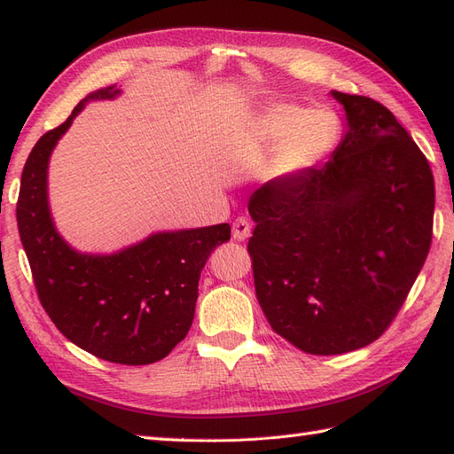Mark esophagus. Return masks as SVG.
I'll return each instance as SVG.
<instances>
[{"label":"esophagus","mask_w":454,"mask_h":454,"mask_svg":"<svg viewBox=\"0 0 454 454\" xmlns=\"http://www.w3.org/2000/svg\"><path fill=\"white\" fill-rule=\"evenodd\" d=\"M249 234H252V226H249L246 218H236L232 222V238L236 242H244V239L249 238Z\"/></svg>","instance_id":"esophagus-1"}]
</instances>
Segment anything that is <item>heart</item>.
<instances>
[{
    "mask_svg": "<svg viewBox=\"0 0 454 454\" xmlns=\"http://www.w3.org/2000/svg\"><path fill=\"white\" fill-rule=\"evenodd\" d=\"M341 138V121L327 107L275 101L252 111L234 138V153L254 163L265 153L263 177L278 185L296 183L330 160Z\"/></svg>",
    "mask_w": 454,
    "mask_h": 454,
    "instance_id": "1",
    "label": "heart"
}]
</instances>
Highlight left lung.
Wrapping results in <instances>:
<instances>
[{"label":"left lung","instance_id":"left-lung-1","mask_svg":"<svg viewBox=\"0 0 454 454\" xmlns=\"http://www.w3.org/2000/svg\"><path fill=\"white\" fill-rule=\"evenodd\" d=\"M345 132L330 161L249 199L247 252L273 330L312 355L349 353L390 325L431 246L435 185L396 117L371 98L332 91Z\"/></svg>","mask_w":454,"mask_h":454}]
</instances>
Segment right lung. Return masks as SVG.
<instances>
[{"instance_id": "1", "label": "right lung", "mask_w": 454, "mask_h": 454, "mask_svg": "<svg viewBox=\"0 0 454 454\" xmlns=\"http://www.w3.org/2000/svg\"><path fill=\"white\" fill-rule=\"evenodd\" d=\"M109 85L82 99L28 153L17 200V226L41 304L67 340L99 359L150 364L185 340L199 278L228 224L153 232L113 254H85L56 230L48 202V163L74 119L91 101H113Z\"/></svg>"}]
</instances>
